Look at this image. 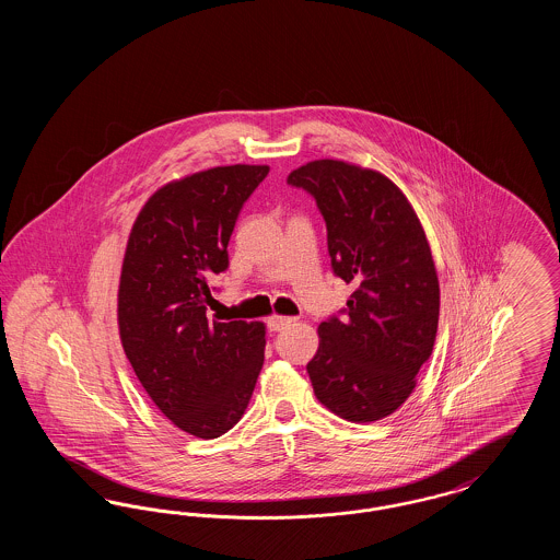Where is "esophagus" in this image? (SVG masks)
<instances>
[{
  "label": "esophagus",
  "mask_w": 560,
  "mask_h": 560,
  "mask_svg": "<svg viewBox=\"0 0 560 560\" xmlns=\"http://www.w3.org/2000/svg\"><path fill=\"white\" fill-rule=\"evenodd\" d=\"M293 317H281V315H272L270 319H268V329L270 331H281V329H285L288 325H292Z\"/></svg>",
  "instance_id": "obj_1"
}]
</instances>
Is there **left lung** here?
Masks as SVG:
<instances>
[{
    "label": "left lung",
    "mask_w": 560,
    "mask_h": 560,
    "mask_svg": "<svg viewBox=\"0 0 560 560\" xmlns=\"http://www.w3.org/2000/svg\"><path fill=\"white\" fill-rule=\"evenodd\" d=\"M327 226L347 308L319 325L306 365L317 399L348 422H375L416 388L439 325V279L424 229L395 183L345 161H311L288 176Z\"/></svg>",
    "instance_id": "left-lung-1"
}]
</instances>
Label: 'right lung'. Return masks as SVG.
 Wrapping results in <instances>:
<instances>
[{"label":"right lung","instance_id":"add662e5","mask_svg":"<svg viewBox=\"0 0 560 560\" xmlns=\"http://www.w3.org/2000/svg\"><path fill=\"white\" fill-rule=\"evenodd\" d=\"M268 165H224L160 188L138 213L119 281V336L161 413L199 439L235 427L265 363V325L208 319L243 203Z\"/></svg>","mask_w":560,"mask_h":560}]
</instances>
